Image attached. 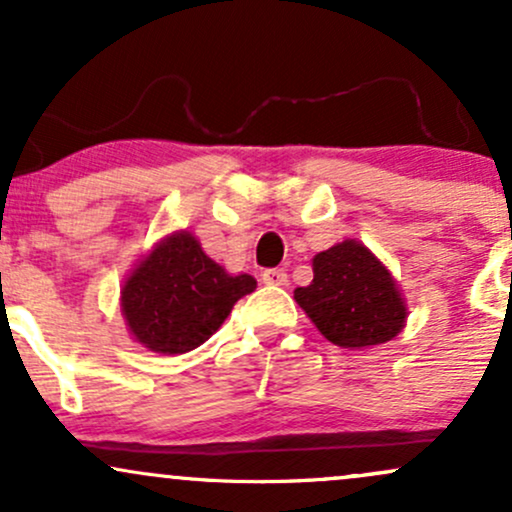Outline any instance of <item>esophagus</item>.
Returning a JSON list of instances; mask_svg holds the SVG:
<instances>
[{"mask_svg": "<svg viewBox=\"0 0 512 512\" xmlns=\"http://www.w3.org/2000/svg\"><path fill=\"white\" fill-rule=\"evenodd\" d=\"M262 281L267 286H286L289 284V274H286L284 269H267V272L262 274Z\"/></svg>", "mask_w": 512, "mask_h": 512, "instance_id": "obj_1", "label": "esophagus"}]
</instances>
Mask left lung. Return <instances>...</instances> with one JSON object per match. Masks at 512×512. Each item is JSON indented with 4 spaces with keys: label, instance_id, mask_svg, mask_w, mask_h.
Wrapping results in <instances>:
<instances>
[{
    "label": "left lung",
    "instance_id": "obj_1",
    "mask_svg": "<svg viewBox=\"0 0 512 512\" xmlns=\"http://www.w3.org/2000/svg\"><path fill=\"white\" fill-rule=\"evenodd\" d=\"M327 342L370 349L395 339L409 317L390 269L361 240L349 238L313 257V281L293 291Z\"/></svg>",
    "mask_w": 512,
    "mask_h": 512
}]
</instances>
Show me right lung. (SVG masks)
Segmentation results:
<instances>
[{"instance_id":"right-lung-1","label":"right lung","mask_w":512,"mask_h":512,"mask_svg":"<svg viewBox=\"0 0 512 512\" xmlns=\"http://www.w3.org/2000/svg\"><path fill=\"white\" fill-rule=\"evenodd\" d=\"M255 289V276L228 274L190 231H173L127 274L120 310L134 342L175 356L207 342Z\"/></svg>"}]
</instances>
